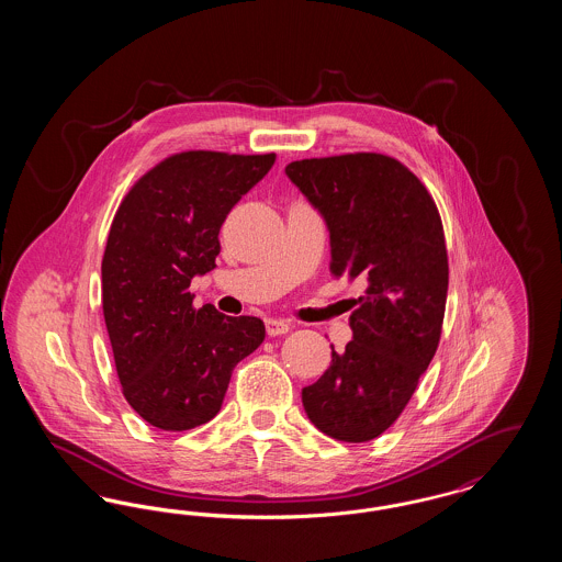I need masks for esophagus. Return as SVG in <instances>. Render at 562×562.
I'll use <instances>...</instances> for the list:
<instances>
[{
	"instance_id": "34e87169",
	"label": "esophagus",
	"mask_w": 562,
	"mask_h": 562,
	"mask_svg": "<svg viewBox=\"0 0 562 562\" xmlns=\"http://www.w3.org/2000/svg\"><path fill=\"white\" fill-rule=\"evenodd\" d=\"M266 328H268L269 337H276V335H286L291 330V324L278 321V318H269V321H266Z\"/></svg>"
}]
</instances>
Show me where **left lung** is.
I'll list each match as a JSON object with an SVG mask.
<instances>
[{
    "label": "left lung",
    "mask_w": 562,
    "mask_h": 562,
    "mask_svg": "<svg viewBox=\"0 0 562 562\" xmlns=\"http://www.w3.org/2000/svg\"><path fill=\"white\" fill-rule=\"evenodd\" d=\"M286 175L330 232V273L367 284L349 316L353 339L303 387L310 422L367 442L401 417L442 333L449 259L426 186L383 154L291 161Z\"/></svg>",
    "instance_id": "8db88e82"
}]
</instances>
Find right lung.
I'll use <instances>...</instances> for the list:
<instances>
[{"mask_svg":"<svg viewBox=\"0 0 562 562\" xmlns=\"http://www.w3.org/2000/svg\"><path fill=\"white\" fill-rule=\"evenodd\" d=\"M276 154L181 151L122 200L103 255V316L122 394L154 428L186 431L218 413L236 364L266 339L255 316L193 307V276L214 269L218 232Z\"/></svg>","mask_w":562,"mask_h":562,"instance_id":"right-lung-1","label":"right lung"}]
</instances>
